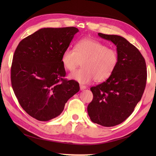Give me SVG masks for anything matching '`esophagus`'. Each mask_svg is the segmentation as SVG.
<instances>
[{
    "label": "esophagus",
    "instance_id": "1",
    "mask_svg": "<svg viewBox=\"0 0 156 156\" xmlns=\"http://www.w3.org/2000/svg\"><path fill=\"white\" fill-rule=\"evenodd\" d=\"M80 88L81 90H85V89L87 88V87H86V86H84V85H80Z\"/></svg>",
    "mask_w": 156,
    "mask_h": 156
}]
</instances>
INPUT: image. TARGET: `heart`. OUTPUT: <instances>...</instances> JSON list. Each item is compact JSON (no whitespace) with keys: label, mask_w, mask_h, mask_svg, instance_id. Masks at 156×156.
<instances>
[{"label":"heart","mask_w":156,"mask_h":156,"mask_svg":"<svg viewBox=\"0 0 156 156\" xmlns=\"http://www.w3.org/2000/svg\"><path fill=\"white\" fill-rule=\"evenodd\" d=\"M119 60L115 49L90 38L80 39L74 49H66L61 59L64 67L69 72L74 71L83 62V68L69 75L72 80L83 84L94 79L97 81L107 80L117 68Z\"/></svg>","instance_id":"1"}]
</instances>
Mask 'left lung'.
I'll return each mask as SVG.
<instances>
[{"label": "left lung", "instance_id": "left-lung-1", "mask_svg": "<svg viewBox=\"0 0 156 156\" xmlns=\"http://www.w3.org/2000/svg\"><path fill=\"white\" fill-rule=\"evenodd\" d=\"M98 35L117 46L119 60L107 80L90 88L93 99L87 111L94 123L113 127L125 121L140 101L146 85V64L138 49L124 37Z\"/></svg>", "mask_w": 156, "mask_h": 156}]
</instances>
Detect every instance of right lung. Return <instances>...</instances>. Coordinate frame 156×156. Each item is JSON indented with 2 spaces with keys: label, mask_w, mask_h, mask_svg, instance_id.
<instances>
[{
  "label": "right lung",
  "mask_w": 156,
  "mask_h": 156,
  "mask_svg": "<svg viewBox=\"0 0 156 156\" xmlns=\"http://www.w3.org/2000/svg\"><path fill=\"white\" fill-rule=\"evenodd\" d=\"M74 27L42 28L20 41L13 55L11 84L21 107L32 117L47 121L62 113L80 90L77 82L63 78L61 59L74 35Z\"/></svg>",
  "instance_id": "1"
}]
</instances>
